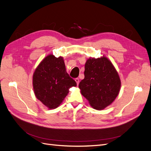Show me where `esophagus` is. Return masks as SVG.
<instances>
[{"label":"esophagus","instance_id":"obj_1","mask_svg":"<svg viewBox=\"0 0 151 151\" xmlns=\"http://www.w3.org/2000/svg\"><path fill=\"white\" fill-rule=\"evenodd\" d=\"M75 81H76V82L77 83V84L78 85L79 83V78H76V79H75Z\"/></svg>","mask_w":151,"mask_h":151}]
</instances>
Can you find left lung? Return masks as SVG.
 <instances>
[{
	"label": "left lung",
	"instance_id": "obj_1",
	"mask_svg": "<svg viewBox=\"0 0 151 151\" xmlns=\"http://www.w3.org/2000/svg\"><path fill=\"white\" fill-rule=\"evenodd\" d=\"M120 86L118 72L107 58L87 60L84 79L80 82L79 88L91 106L99 110L108 106L116 98Z\"/></svg>",
	"mask_w": 151,
	"mask_h": 151
}]
</instances>
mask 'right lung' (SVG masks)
Here are the masks:
<instances>
[{
	"label": "right lung",
	"instance_id": "right-lung-1",
	"mask_svg": "<svg viewBox=\"0 0 151 151\" xmlns=\"http://www.w3.org/2000/svg\"><path fill=\"white\" fill-rule=\"evenodd\" d=\"M35 96L50 109L58 107L76 82L68 74L63 58L52 55L45 57L33 77Z\"/></svg>",
	"mask_w": 151,
	"mask_h": 151
}]
</instances>
